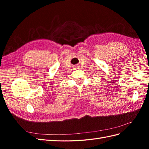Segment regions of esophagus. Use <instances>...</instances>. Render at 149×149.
<instances>
[{
  "label": "esophagus",
  "mask_w": 149,
  "mask_h": 149,
  "mask_svg": "<svg viewBox=\"0 0 149 149\" xmlns=\"http://www.w3.org/2000/svg\"><path fill=\"white\" fill-rule=\"evenodd\" d=\"M74 67H75V68H78V66H75Z\"/></svg>",
  "instance_id": "34e87169"
}]
</instances>
